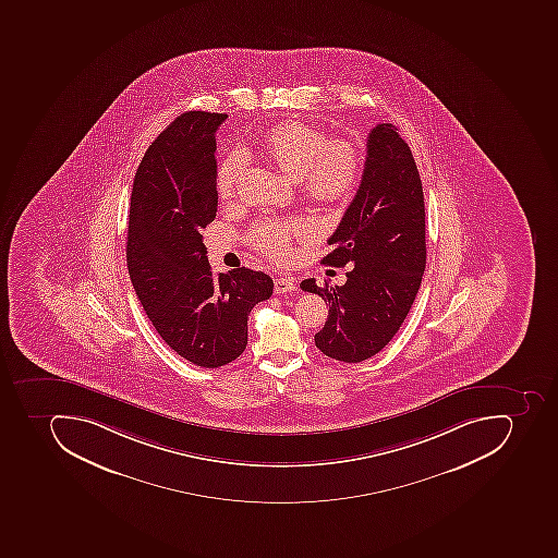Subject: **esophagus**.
Here are the masks:
<instances>
[{
    "instance_id": "obj_1",
    "label": "esophagus",
    "mask_w": 558,
    "mask_h": 558,
    "mask_svg": "<svg viewBox=\"0 0 558 558\" xmlns=\"http://www.w3.org/2000/svg\"><path fill=\"white\" fill-rule=\"evenodd\" d=\"M295 290V280L292 277H287V275H280V277L275 278V292L277 294H287V292H292Z\"/></svg>"
}]
</instances>
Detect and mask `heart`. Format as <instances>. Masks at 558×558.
Instances as JSON below:
<instances>
[{"label": "heart", "instance_id": "1", "mask_svg": "<svg viewBox=\"0 0 558 558\" xmlns=\"http://www.w3.org/2000/svg\"><path fill=\"white\" fill-rule=\"evenodd\" d=\"M264 151L278 169L298 179L304 195L320 202H336L348 195L360 178L359 149L348 141L329 137L299 121H287L269 130L264 137ZM251 156L236 147L225 156L217 170L219 190L229 195L248 167ZM310 231L306 219H263L251 229V242L275 260H286L292 240Z\"/></svg>", "mask_w": 558, "mask_h": 558}]
</instances>
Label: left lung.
Returning <instances> with one entry per match:
<instances>
[{
	"label": "left lung",
	"mask_w": 558,
	"mask_h": 558,
	"mask_svg": "<svg viewBox=\"0 0 558 558\" xmlns=\"http://www.w3.org/2000/svg\"><path fill=\"white\" fill-rule=\"evenodd\" d=\"M424 195L411 147L397 126L379 123L367 137L362 182L345 208L322 263L345 272L344 286L324 289L315 278L304 292L329 303L315 344L329 359L359 363L379 353L411 312L426 268Z\"/></svg>",
	"instance_id": "8db88e82"
}]
</instances>
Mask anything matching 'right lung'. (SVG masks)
<instances>
[{
  "mask_svg": "<svg viewBox=\"0 0 558 558\" xmlns=\"http://www.w3.org/2000/svg\"><path fill=\"white\" fill-rule=\"evenodd\" d=\"M228 114L187 111L147 147L130 196L126 264L156 332L198 367L246 348L252 307L271 298L263 271L213 272L202 229L216 219V132Z\"/></svg>",
  "mask_w": 558,
  "mask_h": 558,
  "instance_id": "obj_1",
  "label": "right lung"
}]
</instances>
